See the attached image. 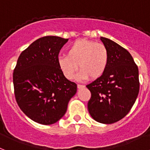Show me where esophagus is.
<instances>
[{"mask_svg": "<svg viewBox=\"0 0 150 150\" xmlns=\"http://www.w3.org/2000/svg\"><path fill=\"white\" fill-rule=\"evenodd\" d=\"M78 88L79 89H81V88H85V85H80V84H79V85H77Z\"/></svg>", "mask_w": 150, "mask_h": 150, "instance_id": "esophagus-1", "label": "esophagus"}]
</instances>
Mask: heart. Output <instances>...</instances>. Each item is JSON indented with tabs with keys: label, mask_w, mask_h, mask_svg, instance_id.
<instances>
[{
	"label": "heart",
	"mask_w": 150,
	"mask_h": 150,
	"mask_svg": "<svg viewBox=\"0 0 150 150\" xmlns=\"http://www.w3.org/2000/svg\"><path fill=\"white\" fill-rule=\"evenodd\" d=\"M109 52L102 42L78 40L69 46L67 56H59L58 64L66 79L71 80L78 70L81 79L96 80L102 76L108 68Z\"/></svg>",
	"instance_id": "1"
}]
</instances>
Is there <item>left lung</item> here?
<instances>
[{
	"label": "left lung",
	"instance_id": "8db88e82",
	"mask_svg": "<svg viewBox=\"0 0 150 150\" xmlns=\"http://www.w3.org/2000/svg\"><path fill=\"white\" fill-rule=\"evenodd\" d=\"M109 52L104 75L87 85L91 96L88 103L94 120L110 124L128 114L139 94L138 67L127 50L108 38L100 37Z\"/></svg>",
	"mask_w": 150,
	"mask_h": 150
}]
</instances>
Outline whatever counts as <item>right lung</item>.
I'll return each instance as SVG.
<instances>
[{
    "instance_id": "obj_1",
    "label": "right lung",
    "mask_w": 150,
    "mask_h": 150,
    "mask_svg": "<svg viewBox=\"0 0 150 150\" xmlns=\"http://www.w3.org/2000/svg\"><path fill=\"white\" fill-rule=\"evenodd\" d=\"M68 39L46 36L36 40L21 52L13 70L15 98L33 121L50 125L59 120L77 85L64 76L58 56Z\"/></svg>"
}]
</instances>
